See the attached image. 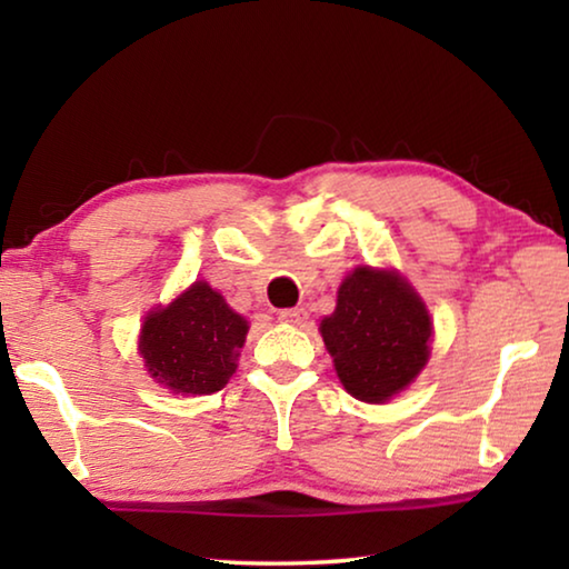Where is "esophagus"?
<instances>
[{
    "label": "esophagus",
    "instance_id": "1",
    "mask_svg": "<svg viewBox=\"0 0 569 569\" xmlns=\"http://www.w3.org/2000/svg\"><path fill=\"white\" fill-rule=\"evenodd\" d=\"M306 319H308L306 308H283V311H278V321L291 323V326H301Z\"/></svg>",
    "mask_w": 569,
    "mask_h": 569
}]
</instances>
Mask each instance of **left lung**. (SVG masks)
Segmentation results:
<instances>
[{
  "label": "left lung",
  "instance_id": "obj_1",
  "mask_svg": "<svg viewBox=\"0 0 569 569\" xmlns=\"http://www.w3.org/2000/svg\"><path fill=\"white\" fill-rule=\"evenodd\" d=\"M321 336L343 389L366 403L397 397L429 361L431 319L397 271L359 266L343 278Z\"/></svg>",
  "mask_w": 569,
  "mask_h": 569
}]
</instances>
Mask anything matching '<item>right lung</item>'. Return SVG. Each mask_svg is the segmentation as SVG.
Here are the masks:
<instances>
[{
  "label": "right lung",
  "instance_id": "1",
  "mask_svg": "<svg viewBox=\"0 0 569 569\" xmlns=\"http://www.w3.org/2000/svg\"><path fill=\"white\" fill-rule=\"evenodd\" d=\"M248 321L206 281L146 316L138 351L160 387L172 393H216L236 373Z\"/></svg>",
  "mask_w": 569,
  "mask_h": 569
}]
</instances>
